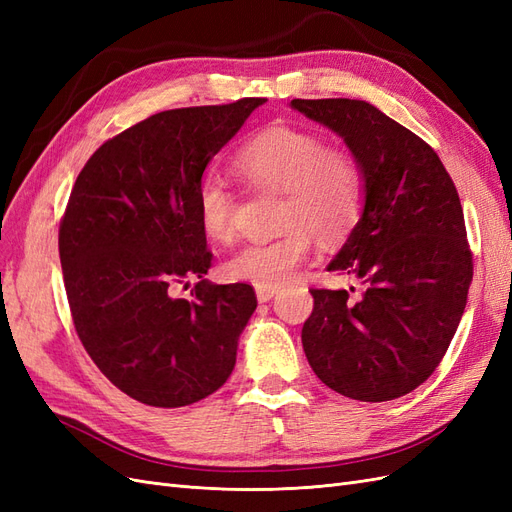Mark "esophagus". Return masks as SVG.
<instances>
[{
  "mask_svg": "<svg viewBox=\"0 0 512 512\" xmlns=\"http://www.w3.org/2000/svg\"><path fill=\"white\" fill-rule=\"evenodd\" d=\"M275 292H277V288L256 286V297H258V301H260V303H267V301H271V299L275 297Z\"/></svg>",
  "mask_w": 512,
  "mask_h": 512,
  "instance_id": "esophagus-1",
  "label": "esophagus"
}]
</instances>
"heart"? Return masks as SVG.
<instances>
[{
	"label": "heart",
	"mask_w": 512,
	"mask_h": 512,
	"mask_svg": "<svg viewBox=\"0 0 512 512\" xmlns=\"http://www.w3.org/2000/svg\"><path fill=\"white\" fill-rule=\"evenodd\" d=\"M235 166L258 188L282 192L275 239L247 243L224 262L230 282L277 288L286 284L312 252V232L322 241L344 239L365 205V170L348 147H327L312 130L275 126L254 136ZM203 232L213 241L235 235L237 198L226 181L207 173L196 192Z\"/></svg>",
	"instance_id": "heart-1"
}]
</instances>
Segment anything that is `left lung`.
I'll use <instances>...</instances> for the list:
<instances>
[{
  "label": "left lung",
  "mask_w": 512,
  "mask_h": 512,
  "mask_svg": "<svg viewBox=\"0 0 512 512\" xmlns=\"http://www.w3.org/2000/svg\"><path fill=\"white\" fill-rule=\"evenodd\" d=\"M290 106L342 136L365 170L361 220L327 267L359 277L365 292L352 301L348 290L312 288L307 361L350 399L408 395L440 365L468 303L472 252L455 183L423 138L369 102Z\"/></svg>",
  "instance_id": "1"
}]
</instances>
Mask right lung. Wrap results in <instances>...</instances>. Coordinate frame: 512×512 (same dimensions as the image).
<instances>
[{"label":"right lung","instance_id":"1","mask_svg":"<svg viewBox=\"0 0 512 512\" xmlns=\"http://www.w3.org/2000/svg\"><path fill=\"white\" fill-rule=\"evenodd\" d=\"M265 98L173 108L106 141L76 177L59 260L91 361L153 408L215 393L256 309L250 284H211L196 192L207 164ZM198 279L192 302L172 288Z\"/></svg>","mask_w":512,"mask_h":512}]
</instances>
